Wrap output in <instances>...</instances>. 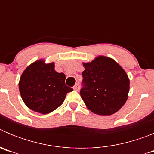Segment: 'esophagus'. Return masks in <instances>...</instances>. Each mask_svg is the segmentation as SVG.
<instances>
[{
    "label": "esophagus",
    "instance_id": "esophagus-1",
    "mask_svg": "<svg viewBox=\"0 0 154 154\" xmlns=\"http://www.w3.org/2000/svg\"><path fill=\"white\" fill-rule=\"evenodd\" d=\"M73 89H74L75 91H79V85L78 83L75 84V85L73 86Z\"/></svg>",
    "mask_w": 154,
    "mask_h": 154
}]
</instances>
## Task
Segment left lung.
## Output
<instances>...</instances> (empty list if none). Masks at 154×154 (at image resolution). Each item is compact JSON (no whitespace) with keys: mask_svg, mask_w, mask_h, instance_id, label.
I'll return each mask as SVG.
<instances>
[{"mask_svg":"<svg viewBox=\"0 0 154 154\" xmlns=\"http://www.w3.org/2000/svg\"><path fill=\"white\" fill-rule=\"evenodd\" d=\"M80 95L90 111L98 115L116 112L127 100L130 79L124 69L112 58L98 56L83 63Z\"/></svg>","mask_w":154,"mask_h":154,"instance_id":"left-lung-1","label":"left lung"}]
</instances>
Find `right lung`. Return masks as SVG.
<instances>
[{
	"label": "right lung",
	"mask_w": 154,
	"mask_h": 154,
	"mask_svg": "<svg viewBox=\"0 0 154 154\" xmlns=\"http://www.w3.org/2000/svg\"><path fill=\"white\" fill-rule=\"evenodd\" d=\"M64 73L55 70V63L38 60L28 66L19 81V91L27 106L47 114L63 103L66 94L73 90L65 82Z\"/></svg>",
	"instance_id": "obj_1"
}]
</instances>
